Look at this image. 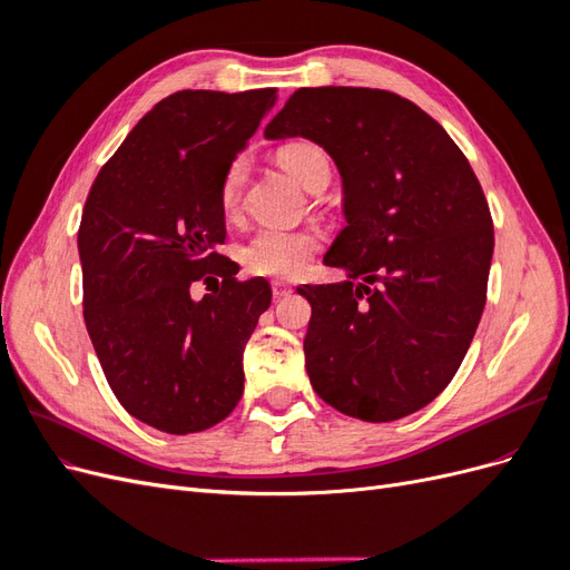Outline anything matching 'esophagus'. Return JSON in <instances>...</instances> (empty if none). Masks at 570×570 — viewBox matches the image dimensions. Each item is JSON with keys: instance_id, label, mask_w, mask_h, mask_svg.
<instances>
[{"instance_id": "34e87169", "label": "esophagus", "mask_w": 570, "mask_h": 570, "mask_svg": "<svg viewBox=\"0 0 570 570\" xmlns=\"http://www.w3.org/2000/svg\"><path fill=\"white\" fill-rule=\"evenodd\" d=\"M271 289H273V297H275V299H281V297L289 295V292H292V285H287V283H283V281H273V283H271Z\"/></svg>"}]
</instances>
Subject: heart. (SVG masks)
Wrapping results in <instances>:
<instances>
[{
  "mask_svg": "<svg viewBox=\"0 0 570 570\" xmlns=\"http://www.w3.org/2000/svg\"><path fill=\"white\" fill-rule=\"evenodd\" d=\"M278 161L287 174L302 183L306 189L312 183L331 170L325 154L312 142H285L278 149ZM247 157H235L223 168L218 180V206L226 216L237 214L239 202H243L245 183H247ZM321 247V237L314 230H283V228H262L256 230L239 249V262L245 264L249 273L268 275V278H295L299 275L312 256Z\"/></svg>",
  "mask_w": 570,
  "mask_h": 570,
  "instance_id": "heart-1",
  "label": "heart"
}]
</instances>
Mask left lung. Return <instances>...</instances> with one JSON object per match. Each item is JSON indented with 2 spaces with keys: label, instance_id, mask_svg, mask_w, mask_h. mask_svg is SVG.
<instances>
[{
  "label": "left lung",
  "instance_id": "1",
  "mask_svg": "<svg viewBox=\"0 0 570 570\" xmlns=\"http://www.w3.org/2000/svg\"><path fill=\"white\" fill-rule=\"evenodd\" d=\"M295 135L337 164L347 218L323 264L350 281L299 287L308 381L352 419H404L452 383L485 308V193L438 120L390 90L299 88L266 126Z\"/></svg>",
  "mask_w": 570,
  "mask_h": 570
}]
</instances>
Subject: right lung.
Segmentation results:
<instances>
[{
    "label": "right lung",
    "mask_w": 570,
    "mask_h": 570,
    "mask_svg": "<svg viewBox=\"0 0 570 570\" xmlns=\"http://www.w3.org/2000/svg\"><path fill=\"white\" fill-rule=\"evenodd\" d=\"M275 92L168 95L85 199L78 252L92 347L120 406L170 435L216 425L245 390L243 352L271 285L237 281V264L216 252L226 239L216 189ZM195 282L217 287L195 303Z\"/></svg>",
    "instance_id": "add662e5"
}]
</instances>
